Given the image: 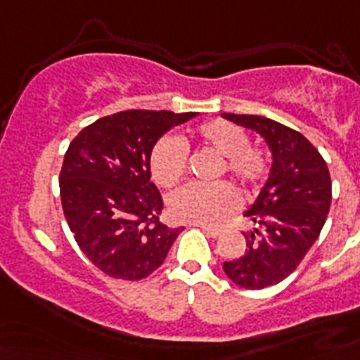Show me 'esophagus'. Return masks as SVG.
Returning a JSON list of instances; mask_svg holds the SVG:
<instances>
[{
	"instance_id": "34e87169",
	"label": "esophagus",
	"mask_w": 360,
	"mask_h": 360,
	"mask_svg": "<svg viewBox=\"0 0 360 360\" xmlns=\"http://www.w3.org/2000/svg\"><path fill=\"white\" fill-rule=\"evenodd\" d=\"M192 226H196V228L203 230L209 237H219L220 233H222V230H220V228H213V226H207V224H192Z\"/></svg>"
}]
</instances>
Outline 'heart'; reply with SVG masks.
Instances as JSON below:
<instances>
[{
	"label": "heart",
	"instance_id": "b5f03b06",
	"mask_svg": "<svg viewBox=\"0 0 360 360\" xmlns=\"http://www.w3.org/2000/svg\"><path fill=\"white\" fill-rule=\"evenodd\" d=\"M200 143L213 149L222 158L219 175H230L245 192L254 191L267 172V160L259 149L250 146L245 130L230 121H211L194 132ZM185 141L177 136H164L155 143L149 157L153 181L160 186H174L186 172ZM236 191L228 183L214 185H185L166 200L169 217L177 222L217 224L233 211Z\"/></svg>",
	"mask_w": 360,
	"mask_h": 360
}]
</instances>
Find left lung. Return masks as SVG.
Instances as JSON below:
<instances>
[{
  "label": "left lung",
  "mask_w": 360,
  "mask_h": 360,
  "mask_svg": "<svg viewBox=\"0 0 360 360\" xmlns=\"http://www.w3.org/2000/svg\"><path fill=\"white\" fill-rule=\"evenodd\" d=\"M222 117L262 136L273 157L265 185L245 211L257 228L246 237L245 254L222 265L233 284L263 290L288 278L319 237L330 207V175L301 132L262 115Z\"/></svg>",
  "instance_id": "1"
}]
</instances>
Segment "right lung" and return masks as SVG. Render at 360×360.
Masks as SVG:
<instances>
[{
    "mask_svg": "<svg viewBox=\"0 0 360 360\" xmlns=\"http://www.w3.org/2000/svg\"><path fill=\"white\" fill-rule=\"evenodd\" d=\"M196 114L127 110L97 120L70 141L59 174L76 243L112 278L141 280L158 269L183 228L158 222L162 198L149 157L169 129Z\"/></svg>",
    "mask_w": 360,
    "mask_h": 360,
    "instance_id": "1",
    "label": "right lung"
}]
</instances>
